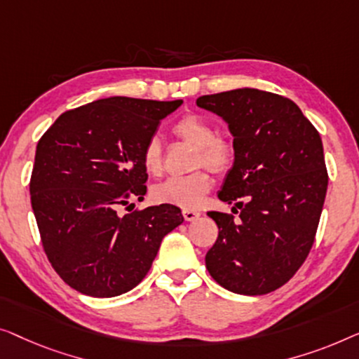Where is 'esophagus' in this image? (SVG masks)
Here are the masks:
<instances>
[{
  "label": "esophagus",
  "instance_id": "1",
  "mask_svg": "<svg viewBox=\"0 0 359 359\" xmlns=\"http://www.w3.org/2000/svg\"><path fill=\"white\" fill-rule=\"evenodd\" d=\"M182 215H184L185 221H195V219L200 218V213H198V211H195V210H184V211H182Z\"/></svg>",
  "mask_w": 359,
  "mask_h": 359
}]
</instances>
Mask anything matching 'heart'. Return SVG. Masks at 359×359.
<instances>
[{
    "label": "heart",
    "instance_id": "b5f03b06",
    "mask_svg": "<svg viewBox=\"0 0 359 359\" xmlns=\"http://www.w3.org/2000/svg\"><path fill=\"white\" fill-rule=\"evenodd\" d=\"M174 133L185 143L196 148L194 168L205 165L215 174H224L234 163V143L226 136L216 135L211 122L195 114H187L174 125ZM143 165L146 172L158 175L163 170V144L159 138L148 140L144 144ZM211 189V179L205 170H196L184 177H170L153 189V198L158 203L175 205L180 208H198Z\"/></svg>",
    "mask_w": 359,
    "mask_h": 359
}]
</instances>
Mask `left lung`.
<instances>
[{
    "label": "left lung",
    "mask_w": 359,
    "mask_h": 359,
    "mask_svg": "<svg viewBox=\"0 0 359 359\" xmlns=\"http://www.w3.org/2000/svg\"><path fill=\"white\" fill-rule=\"evenodd\" d=\"M196 105L228 123L234 164L218 198L241 210L208 211L219 234L205 264L237 294L278 290L314 244L329 175L319 131L292 100L252 88L201 95Z\"/></svg>",
    "instance_id": "8db88e82"
}]
</instances>
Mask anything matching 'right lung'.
Instances as JSON below:
<instances>
[{
  "label": "right lung",
  "mask_w": 359,
  "mask_h": 359,
  "mask_svg": "<svg viewBox=\"0 0 359 359\" xmlns=\"http://www.w3.org/2000/svg\"><path fill=\"white\" fill-rule=\"evenodd\" d=\"M182 102L99 99L60 115L39 140L30 201L45 254L73 290L94 297L133 290L164 236L184 223L168 203L117 213L143 200V148Z\"/></svg>",
  "instance_id": "obj_1"
}]
</instances>
